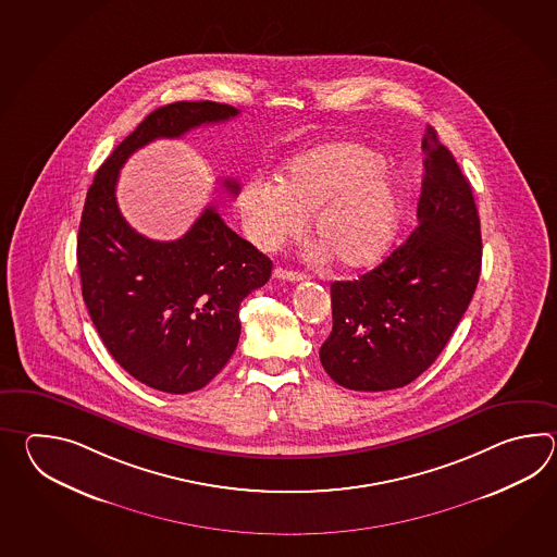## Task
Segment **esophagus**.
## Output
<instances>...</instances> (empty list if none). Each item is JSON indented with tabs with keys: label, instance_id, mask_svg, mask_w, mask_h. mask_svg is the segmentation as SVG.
Instances as JSON below:
<instances>
[{
	"label": "esophagus",
	"instance_id": "1",
	"mask_svg": "<svg viewBox=\"0 0 557 557\" xmlns=\"http://www.w3.org/2000/svg\"><path fill=\"white\" fill-rule=\"evenodd\" d=\"M273 276L278 278V281H288V283H300V281L307 278V274L288 271V269H283V267H276L273 271Z\"/></svg>",
	"mask_w": 557,
	"mask_h": 557
}]
</instances>
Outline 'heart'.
<instances>
[{
  "label": "heart",
  "mask_w": 557,
  "mask_h": 557,
  "mask_svg": "<svg viewBox=\"0 0 557 557\" xmlns=\"http://www.w3.org/2000/svg\"><path fill=\"white\" fill-rule=\"evenodd\" d=\"M238 209L250 240L276 250L298 237L310 216L314 261L364 271L384 257L396 223V193L379 154L358 143H320L295 154L281 183L250 181Z\"/></svg>",
  "instance_id": "b5f03b06"
}]
</instances>
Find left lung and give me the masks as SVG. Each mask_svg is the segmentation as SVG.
I'll use <instances>...</instances> for the list:
<instances>
[{
    "instance_id": "1",
    "label": "left lung",
    "mask_w": 557,
    "mask_h": 557,
    "mask_svg": "<svg viewBox=\"0 0 557 557\" xmlns=\"http://www.w3.org/2000/svg\"><path fill=\"white\" fill-rule=\"evenodd\" d=\"M418 225L358 281L331 284L332 332L320 362L348 391L403 388L426 370L472 300L482 233L472 187L428 127Z\"/></svg>"
}]
</instances>
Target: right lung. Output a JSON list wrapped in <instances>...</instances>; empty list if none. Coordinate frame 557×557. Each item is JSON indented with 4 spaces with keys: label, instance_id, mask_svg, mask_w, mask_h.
<instances>
[{
    "label": "right lung",
    "instance_id": "right-lung-1",
    "mask_svg": "<svg viewBox=\"0 0 557 557\" xmlns=\"http://www.w3.org/2000/svg\"><path fill=\"white\" fill-rule=\"evenodd\" d=\"M237 115V107L214 101L159 107L119 143L87 190L77 235L85 305L111 356L154 391H199L225 368L240 336L238 307L269 281L273 262L231 231L214 205L177 240L143 237L119 211V169L147 143ZM223 185L237 195V181Z\"/></svg>",
    "mask_w": 557,
    "mask_h": 557
}]
</instances>
